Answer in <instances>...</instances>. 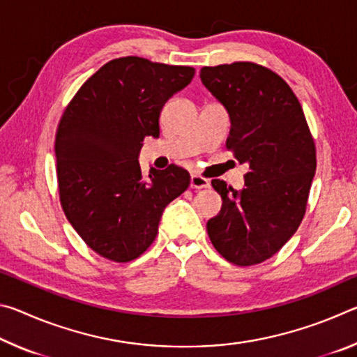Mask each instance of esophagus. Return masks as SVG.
<instances>
[{
	"mask_svg": "<svg viewBox=\"0 0 357 357\" xmlns=\"http://www.w3.org/2000/svg\"><path fill=\"white\" fill-rule=\"evenodd\" d=\"M190 187H192V189H208L209 181L202 178V176H198V174H192V176H190Z\"/></svg>",
	"mask_w": 357,
	"mask_h": 357,
	"instance_id": "esophagus-1",
	"label": "esophagus"
}]
</instances>
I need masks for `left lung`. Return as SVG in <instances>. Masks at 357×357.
<instances>
[{
	"instance_id": "obj_1",
	"label": "left lung",
	"mask_w": 357,
	"mask_h": 357,
	"mask_svg": "<svg viewBox=\"0 0 357 357\" xmlns=\"http://www.w3.org/2000/svg\"><path fill=\"white\" fill-rule=\"evenodd\" d=\"M202 83L229 116L228 149L249 165L244 187L213 179L220 213L206 223L215 250L229 263L252 266L279 252L305 214L315 176V143L291 88L253 63L203 68Z\"/></svg>"
}]
</instances>
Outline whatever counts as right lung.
<instances>
[{"instance_id": "1", "label": "right lung", "mask_w": 357, "mask_h": 357, "mask_svg": "<svg viewBox=\"0 0 357 357\" xmlns=\"http://www.w3.org/2000/svg\"><path fill=\"white\" fill-rule=\"evenodd\" d=\"M195 69L128 56L107 63L83 83L59 121L55 154L64 214L94 252L118 263L153 244L164 209L190 184L172 164L142 174L146 137L159 138L165 102Z\"/></svg>"}]
</instances>
